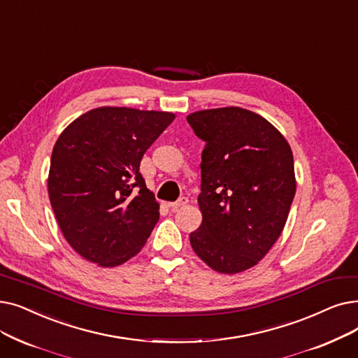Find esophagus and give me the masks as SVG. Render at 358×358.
<instances>
[{
    "label": "esophagus",
    "mask_w": 358,
    "mask_h": 358,
    "mask_svg": "<svg viewBox=\"0 0 358 358\" xmlns=\"http://www.w3.org/2000/svg\"><path fill=\"white\" fill-rule=\"evenodd\" d=\"M187 203H189V199L185 197V196H182V197H180L177 201H173V203H168V206H169V209L177 210V209H180V208L185 206Z\"/></svg>",
    "instance_id": "esophagus-1"
}]
</instances>
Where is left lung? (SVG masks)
<instances>
[{"mask_svg": "<svg viewBox=\"0 0 358 358\" xmlns=\"http://www.w3.org/2000/svg\"><path fill=\"white\" fill-rule=\"evenodd\" d=\"M187 121L206 143L197 199L203 221L190 244L213 271L243 272L285 227L295 194L291 148L271 122L243 108L197 111Z\"/></svg>", "mask_w": 358, "mask_h": 358, "instance_id": "obj_1", "label": "left lung"}]
</instances>
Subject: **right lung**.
I'll list each match as a JSON object with an SVG mask.
<instances>
[{"mask_svg": "<svg viewBox=\"0 0 358 358\" xmlns=\"http://www.w3.org/2000/svg\"><path fill=\"white\" fill-rule=\"evenodd\" d=\"M174 114L103 106L61 133L48 193L69 244L89 262L113 268L136 256L159 220V205L141 174L149 146Z\"/></svg>", "mask_w": 358, "mask_h": 358, "instance_id": "right-lung-1", "label": "right lung"}]
</instances>
